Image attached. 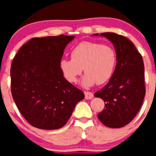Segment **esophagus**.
<instances>
[{
	"instance_id": "obj_1",
	"label": "esophagus",
	"mask_w": 156,
	"mask_h": 156,
	"mask_svg": "<svg viewBox=\"0 0 156 156\" xmlns=\"http://www.w3.org/2000/svg\"><path fill=\"white\" fill-rule=\"evenodd\" d=\"M84 94H85L86 100H91V99L94 97V95H93V93L89 92V91H85V92H84Z\"/></svg>"
}]
</instances>
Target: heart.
<instances>
[{
    "label": "heart",
    "mask_w": 156,
    "mask_h": 156,
    "mask_svg": "<svg viewBox=\"0 0 156 156\" xmlns=\"http://www.w3.org/2000/svg\"><path fill=\"white\" fill-rule=\"evenodd\" d=\"M117 56L113 48L100 43L85 41L71 51V58H62L59 68L69 83H75L85 72L81 80L83 87L89 88L97 83L104 84L110 80L116 69Z\"/></svg>",
    "instance_id": "1"
}]
</instances>
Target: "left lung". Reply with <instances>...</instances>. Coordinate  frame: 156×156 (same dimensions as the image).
I'll return each instance as SVG.
<instances>
[{"mask_svg":"<svg viewBox=\"0 0 156 156\" xmlns=\"http://www.w3.org/2000/svg\"><path fill=\"white\" fill-rule=\"evenodd\" d=\"M107 38L113 44L117 61L113 75L107 85L95 93L101 98L105 108L98 114L104 126L121 128L138 113L145 96L144 64L141 54L132 41L116 33L94 34Z\"/></svg>","mask_w":156,"mask_h":156,"instance_id":"8db88e82","label":"left lung"}]
</instances>
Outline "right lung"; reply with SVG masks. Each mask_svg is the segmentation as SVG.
<instances>
[{
	"instance_id": "obj_1",
	"label": "right lung",
	"mask_w": 156,
	"mask_h": 156,
	"mask_svg": "<svg viewBox=\"0 0 156 156\" xmlns=\"http://www.w3.org/2000/svg\"><path fill=\"white\" fill-rule=\"evenodd\" d=\"M73 39L65 35L33 38L13 58L12 95L22 115L34 127L61 128L76 104L85 97L64 78L59 68L64 50Z\"/></svg>"
}]
</instances>
